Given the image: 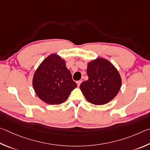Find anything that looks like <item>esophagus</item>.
<instances>
[{
    "label": "esophagus",
    "mask_w": 150,
    "mask_h": 150,
    "mask_svg": "<svg viewBox=\"0 0 150 150\" xmlns=\"http://www.w3.org/2000/svg\"><path fill=\"white\" fill-rule=\"evenodd\" d=\"M82 83V81L81 80H78V81H77L76 82V83H77V85H78V86H80V83Z\"/></svg>",
    "instance_id": "34e87169"
}]
</instances>
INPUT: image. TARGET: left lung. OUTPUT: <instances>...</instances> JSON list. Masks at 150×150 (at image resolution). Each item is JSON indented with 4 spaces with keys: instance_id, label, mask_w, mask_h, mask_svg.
<instances>
[{
    "instance_id": "obj_1",
    "label": "left lung",
    "mask_w": 150,
    "mask_h": 150,
    "mask_svg": "<svg viewBox=\"0 0 150 150\" xmlns=\"http://www.w3.org/2000/svg\"><path fill=\"white\" fill-rule=\"evenodd\" d=\"M88 80L80 86L86 99L94 105H103L117 95L121 86L119 72L107 60L97 59L88 63Z\"/></svg>"
}]
</instances>
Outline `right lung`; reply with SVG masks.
<instances>
[{
	"mask_svg": "<svg viewBox=\"0 0 150 150\" xmlns=\"http://www.w3.org/2000/svg\"><path fill=\"white\" fill-rule=\"evenodd\" d=\"M33 86L42 101L59 105L67 100L77 84L72 80L64 60L59 55L52 54L47 57L35 71Z\"/></svg>",
	"mask_w": 150,
	"mask_h": 150,
	"instance_id": "1",
	"label": "right lung"
}]
</instances>
